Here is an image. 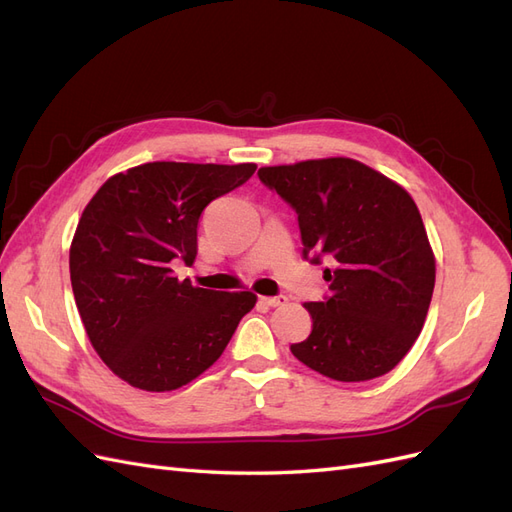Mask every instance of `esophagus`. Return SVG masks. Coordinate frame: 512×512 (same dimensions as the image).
Returning <instances> with one entry per match:
<instances>
[{"label": "esophagus", "mask_w": 512, "mask_h": 512, "mask_svg": "<svg viewBox=\"0 0 512 512\" xmlns=\"http://www.w3.org/2000/svg\"><path fill=\"white\" fill-rule=\"evenodd\" d=\"M260 301L265 303V305H269V307H282V305L288 303L286 297H260Z\"/></svg>", "instance_id": "34e87169"}]
</instances>
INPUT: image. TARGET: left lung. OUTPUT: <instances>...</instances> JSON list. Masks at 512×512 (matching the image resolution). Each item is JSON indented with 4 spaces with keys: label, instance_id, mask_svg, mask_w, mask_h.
Segmentation results:
<instances>
[{
    "label": "left lung",
    "instance_id": "8db88e82",
    "mask_svg": "<svg viewBox=\"0 0 512 512\" xmlns=\"http://www.w3.org/2000/svg\"><path fill=\"white\" fill-rule=\"evenodd\" d=\"M260 181L297 211L303 256H329L331 294L305 303L312 333L290 350L339 382L380 378L421 333L436 284V258L412 196L350 158L262 166Z\"/></svg>",
    "mask_w": 512,
    "mask_h": 512
}]
</instances>
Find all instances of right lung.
<instances>
[{
	"mask_svg": "<svg viewBox=\"0 0 512 512\" xmlns=\"http://www.w3.org/2000/svg\"><path fill=\"white\" fill-rule=\"evenodd\" d=\"M256 164L149 162L102 183L70 245V282L91 346L134 389L164 393L220 359L254 292L179 282L192 265L205 207L239 188Z\"/></svg>",
	"mask_w": 512,
	"mask_h": 512,
	"instance_id": "1",
	"label": "right lung"
}]
</instances>
